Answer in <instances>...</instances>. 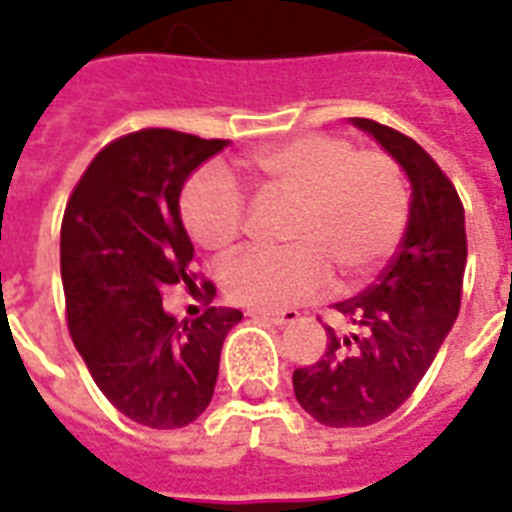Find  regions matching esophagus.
<instances>
[{
  "instance_id": "esophagus-1",
  "label": "esophagus",
  "mask_w": 512,
  "mask_h": 512,
  "mask_svg": "<svg viewBox=\"0 0 512 512\" xmlns=\"http://www.w3.org/2000/svg\"><path fill=\"white\" fill-rule=\"evenodd\" d=\"M252 319H263V321H271L276 327H287V324H295L300 319V313L287 308V311H249Z\"/></svg>"
}]
</instances>
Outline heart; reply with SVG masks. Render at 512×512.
Instances as JSON below:
<instances>
[{"instance_id":"obj_1","label":"heart","mask_w":512,"mask_h":512,"mask_svg":"<svg viewBox=\"0 0 512 512\" xmlns=\"http://www.w3.org/2000/svg\"><path fill=\"white\" fill-rule=\"evenodd\" d=\"M255 193L289 201L281 223L284 249H249L223 265L220 284L233 303L279 311L327 287L372 279L396 255L409 223V185L393 159L358 151L342 138L308 135L241 159ZM180 217L191 239L223 255L239 241L244 204L220 172L193 175L180 196Z\"/></svg>"}]
</instances>
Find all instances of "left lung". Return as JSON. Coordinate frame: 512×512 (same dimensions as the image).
Returning a JSON list of instances; mask_svg holds the SVG:
<instances>
[{
	"mask_svg": "<svg viewBox=\"0 0 512 512\" xmlns=\"http://www.w3.org/2000/svg\"><path fill=\"white\" fill-rule=\"evenodd\" d=\"M372 135L404 170L412 199L396 257L377 284L335 308L356 332L295 369V396L313 420L329 428H364L393 414L420 385L460 313L468 263L465 209L452 180L412 138L372 119H350Z\"/></svg>",
	"mask_w": 512,
	"mask_h": 512,
	"instance_id": "8db88e82",
	"label": "left lung"
}]
</instances>
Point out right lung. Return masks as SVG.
I'll use <instances>...</instances> for the list:
<instances>
[{
    "label": "right lung",
    "instance_id": "obj_1",
    "mask_svg": "<svg viewBox=\"0 0 512 512\" xmlns=\"http://www.w3.org/2000/svg\"><path fill=\"white\" fill-rule=\"evenodd\" d=\"M225 146L175 130L132 132L95 156L63 215L71 340L103 396L146 428H183L207 409L223 340L241 321L236 308L177 321L162 305L164 287H196L180 193ZM204 297H215L209 281Z\"/></svg>",
    "mask_w": 512,
    "mask_h": 512
}]
</instances>
